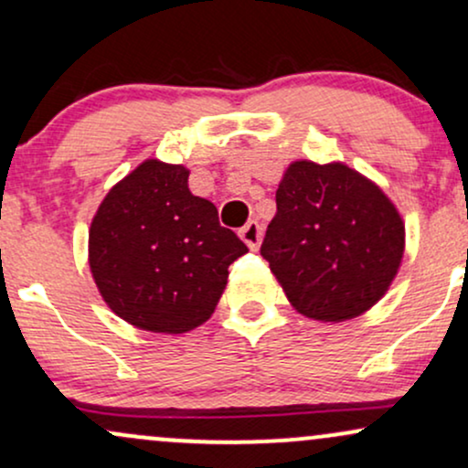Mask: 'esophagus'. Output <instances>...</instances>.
<instances>
[{"instance_id": "1", "label": "esophagus", "mask_w": 468, "mask_h": 468, "mask_svg": "<svg viewBox=\"0 0 468 468\" xmlns=\"http://www.w3.org/2000/svg\"><path fill=\"white\" fill-rule=\"evenodd\" d=\"M239 235H241V239H244L246 244L250 246V249H257V246H260L261 238H264V229H261L260 222L250 219V222L246 224V227L239 229Z\"/></svg>"}]
</instances>
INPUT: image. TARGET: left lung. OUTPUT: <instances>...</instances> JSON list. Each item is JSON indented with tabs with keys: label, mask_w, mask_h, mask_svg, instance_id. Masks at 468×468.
<instances>
[{
	"label": "left lung",
	"mask_w": 468,
	"mask_h": 468,
	"mask_svg": "<svg viewBox=\"0 0 468 468\" xmlns=\"http://www.w3.org/2000/svg\"><path fill=\"white\" fill-rule=\"evenodd\" d=\"M402 249V219L374 182L341 163L299 160L279 182L261 257L299 313L346 321L383 297Z\"/></svg>",
	"instance_id": "1"
}]
</instances>
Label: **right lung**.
I'll return each mask as SVG.
<instances>
[{
  "label": "right lung",
  "mask_w": 468,
  "mask_h": 468,
  "mask_svg": "<svg viewBox=\"0 0 468 468\" xmlns=\"http://www.w3.org/2000/svg\"><path fill=\"white\" fill-rule=\"evenodd\" d=\"M182 165L144 160L105 196L90 227V268L114 313L141 330L182 335L213 314L229 266L249 252L193 196Z\"/></svg>",
  "instance_id": "add662e5"
}]
</instances>
